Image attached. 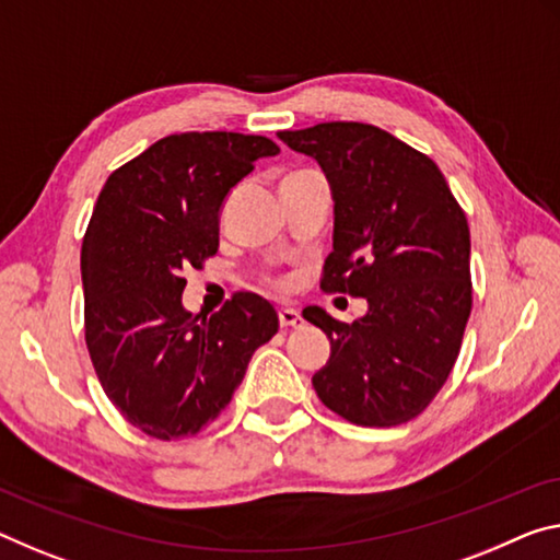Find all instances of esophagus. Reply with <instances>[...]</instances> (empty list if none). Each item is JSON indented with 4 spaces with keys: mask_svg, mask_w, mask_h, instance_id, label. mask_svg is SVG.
<instances>
[{
    "mask_svg": "<svg viewBox=\"0 0 560 560\" xmlns=\"http://www.w3.org/2000/svg\"><path fill=\"white\" fill-rule=\"evenodd\" d=\"M279 324L291 326V328H301V326H304V316L299 314V308H281Z\"/></svg>",
    "mask_w": 560,
    "mask_h": 560,
    "instance_id": "obj_1",
    "label": "esophagus"
}]
</instances>
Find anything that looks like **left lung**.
Instances as JSON below:
<instances>
[{
  "label": "left lung",
  "mask_w": 560,
  "mask_h": 560,
  "mask_svg": "<svg viewBox=\"0 0 560 560\" xmlns=\"http://www.w3.org/2000/svg\"><path fill=\"white\" fill-rule=\"evenodd\" d=\"M277 137L316 159L331 186L334 252L322 289L369 304L353 324L304 308L331 339L312 378L316 394L351 423L411 421L446 384L471 316L466 214L429 156L371 124L326 121Z\"/></svg>",
  "instance_id": "obj_1"
}]
</instances>
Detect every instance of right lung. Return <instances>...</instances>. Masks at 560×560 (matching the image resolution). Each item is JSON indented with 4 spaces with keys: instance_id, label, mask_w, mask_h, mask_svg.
Masks as SVG:
<instances>
[{
    "instance_id": "add662e5",
    "label": "right lung",
    "mask_w": 560,
    "mask_h": 560,
    "mask_svg": "<svg viewBox=\"0 0 560 560\" xmlns=\"http://www.w3.org/2000/svg\"><path fill=\"white\" fill-rule=\"evenodd\" d=\"M271 139L186 131L119 166L82 244L86 349L106 396L147 436L201 431L232 401L254 351L279 331L269 301L236 294L221 312H186L184 273L219 248V217Z\"/></svg>"
}]
</instances>
